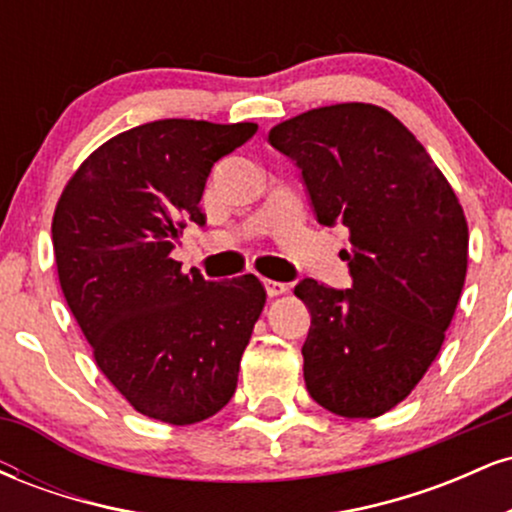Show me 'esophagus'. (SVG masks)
I'll return each instance as SVG.
<instances>
[{
  "label": "esophagus",
  "instance_id": "obj_1",
  "mask_svg": "<svg viewBox=\"0 0 512 512\" xmlns=\"http://www.w3.org/2000/svg\"><path fill=\"white\" fill-rule=\"evenodd\" d=\"M264 289H267L269 296H281V293L289 291V284H284V281H274V279H264Z\"/></svg>",
  "mask_w": 512,
  "mask_h": 512
}]
</instances>
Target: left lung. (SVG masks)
Returning <instances> with one entry per match:
<instances>
[{"label": "left lung", "instance_id": "1", "mask_svg": "<svg viewBox=\"0 0 512 512\" xmlns=\"http://www.w3.org/2000/svg\"><path fill=\"white\" fill-rule=\"evenodd\" d=\"M303 170L322 226L349 228L354 284L303 279V378L320 407L375 419L436 361L467 276L469 228L448 178L390 110L337 103L269 129Z\"/></svg>", "mask_w": 512, "mask_h": 512}]
</instances>
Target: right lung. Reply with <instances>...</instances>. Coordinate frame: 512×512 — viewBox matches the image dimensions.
<instances>
[{"mask_svg":"<svg viewBox=\"0 0 512 512\" xmlns=\"http://www.w3.org/2000/svg\"><path fill=\"white\" fill-rule=\"evenodd\" d=\"M255 132V122H146L98 146L57 199V276L93 361L163 424H197L231 402L267 303L255 274L207 281L170 257L187 221H207L211 166Z\"/></svg>","mask_w":512,"mask_h":512,"instance_id":"1","label":"right lung"}]
</instances>
